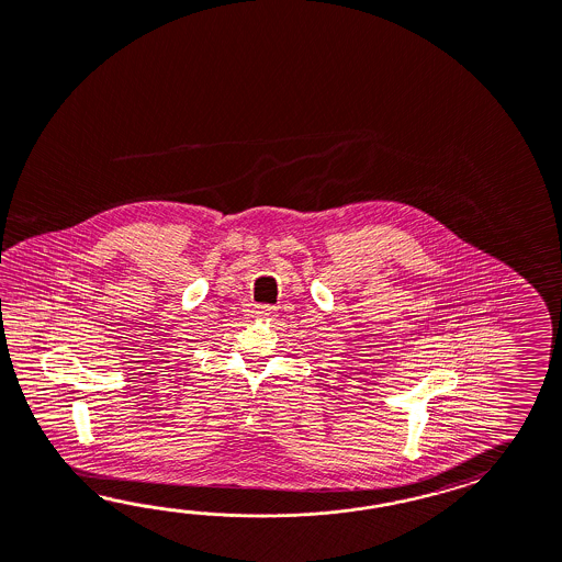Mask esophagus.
<instances>
[{
	"label": "esophagus",
	"instance_id": "1",
	"mask_svg": "<svg viewBox=\"0 0 562 562\" xmlns=\"http://www.w3.org/2000/svg\"><path fill=\"white\" fill-rule=\"evenodd\" d=\"M254 315L258 316V318H274L276 306H272V304H258L254 308Z\"/></svg>",
	"mask_w": 562,
	"mask_h": 562
}]
</instances>
